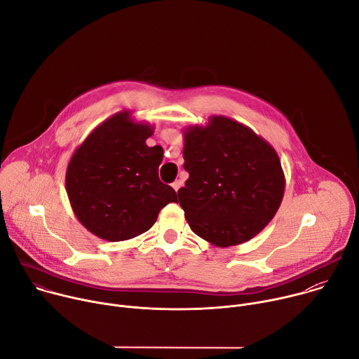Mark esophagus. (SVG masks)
<instances>
[{"mask_svg": "<svg viewBox=\"0 0 359 359\" xmlns=\"http://www.w3.org/2000/svg\"><path fill=\"white\" fill-rule=\"evenodd\" d=\"M182 186H183V182H182V180H176V182H173V184H172V187H173L176 191H177Z\"/></svg>", "mask_w": 359, "mask_h": 359, "instance_id": "1", "label": "esophagus"}]
</instances>
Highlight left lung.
Returning a JSON list of instances; mask_svg holds the SVG:
<instances>
[{"instance_id": "1", "label": "left lung", "mask_w": 359, "mask_h": 359, "mask_svg": "<svg viewBox=\"0 0 359 359\" xmlns=\"http://www.w3.org/2000/svg\"><path fill=\"white\" fill-rule=\"evenodd\" d=\"M183 168L177 191L194 234L217 247L245 243L276 216L285 177L276 149L248 126L227 116L183 130Z\"/></svg>"}]
</instances>
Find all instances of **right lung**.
I'll return each mask as SVG.
<instances>
[{
	"label": "right lung",
	"mask_w": 359,
	"mask_h": 359,
	"mask_svg": "<svg viewBox=\"0 0 359 359\" xmlns=\"http://www.w3.org/2000/svg\"><path fill=\"white\" fill-rule=\"evenodd\" d=\"M155 126L122 111L96 126L75 149L65 187L81 224L99 238L123 241L147 231L176 191L158 176L161 146L146 139Z\"/></svg>",
	"instance_id": "obj_1"
}]
</instances>
